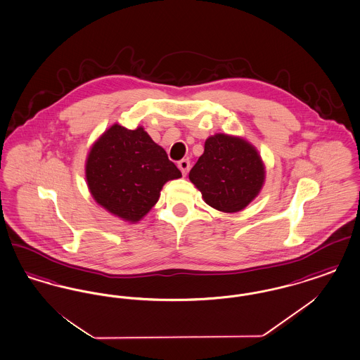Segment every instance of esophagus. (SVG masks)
<instances>
[{
    "label": "esophagus",
    "instance_id": "1",
    "mask_svg": "<svg viewBox=\"0 0 360 360\" xmlns=\"http://www.w3.org/2000/svg\"><path fill=\"white\" fill-rule=\"evenodd\" d=\"M178 169L182 172L184 175H186L188 172V169H190V162H188V159H182V160H179L178 162Z\"/></svg>",
    "mask_w": 360,
    "mask_h": 360
}]
</instances>
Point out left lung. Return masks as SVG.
Instances as JSON below:
<instances>
[{"mask_svg":"<svg viewBox=\"0 0 360 360\" xmlns=\"http://www.w3.org/2000/svg\"><path fill=\"white\" fill-rule=\"evenodd\" d=\"M188 179L207 205L224 213H236L257 198L266 170L250 141L216 134L206 139L204 154L190 170Z\"/></svg>","mask_w":360,"mask_h":360,"instance_id":"8db88e82","label":"left lung"}]
</instances>
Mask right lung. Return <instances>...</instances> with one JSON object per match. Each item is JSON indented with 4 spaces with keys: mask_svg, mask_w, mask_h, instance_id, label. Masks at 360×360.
<instances>
[{
    "mask_svg": "<svg viewBox=\"0 0 360 360\" xmlns=\"http://www.w3.org/2000/svg\"><path fill=\"white\" fill-rule=\"evenodd\" d=\"M86 182L94 201L124 221H140L163 185L182 176L143 127H109L86 158Z\"/></svg>",
    "mask_w": 360,
    "mask_h": 360,
    "instance_id": "add662e5",
    "label": "right lung"
}]
</instances>
